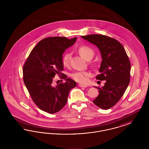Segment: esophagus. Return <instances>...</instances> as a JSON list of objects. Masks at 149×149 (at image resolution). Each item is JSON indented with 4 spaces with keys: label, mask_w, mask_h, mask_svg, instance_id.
Masks as SVG:
<instances>
[{
    "label": "esophagus",
    "mask_w": 149,
    "mask_h": 149,
    "mask_svg": "<svg viewBox=\"0 0 149 149\" xmlns=\"http://www.w3.org/2000/svg\"><path fill=\"white\" fill-rule=\"evenodd\" d=\"M79 85V86H80V87H82V88H86L88 86L86 85H83V84H78Z\"/></svg>",
    "instance_id": "1"
}]
</instances>
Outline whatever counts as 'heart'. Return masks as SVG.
<instances>
[{"mask_svg": "<svg viewBox=\"0 0 149 149\" xmlns=\"http://www.w3.org/2000/svg\"><path fill=\"white\" fill-rule=\"evenodd\" d=\"M78 51L81 56L88 60L92 58L94 55V52L92 49L86 46H80L78 49ZM70 58V52H67L64 54L62 57V64L64 66L67 67L69 66ZM71 77L76 81L85 84L89 81V78L91 77V73L88 71H79L72 73Z\"/></svg>", "mask_w": 149, "mask_h": 149, "instance_id": "1", "label": "heart"}]
</instances>
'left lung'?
I'll list each match as a JSON object with an SVG mask.
<instances>
[{
	"mask_svg": "<svg viewBox=\"0 0 149 149\" xmlns=\"http://www.w3.org/2000/svg\"><path fill=\"white\" fill-rule=\"evenodd\" d=\"M81 37L97 46L102 57L96 79L106 80V83L102 88L94 86L99 90V94L93 102L103 109H109L120 100L130 83L128 57L122 44L113 38L97 34Z\"/></svg>",
	"mask_w": 149,
	"mask_h": 149,
	"instance_id": "left-lung-1",
	"label": "left lung"
}]
</instances>
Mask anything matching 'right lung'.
I'll return each instance as SVG.
<instances>
[{
	"label": "right lung",
	"instance_id": "right-lung-1",
	"mask_svg": "<svg viewBox=\"0 0 149 149\" xmlns=\"http://www.w3.org/2000/svg\"><path fill=\"white\" fill-rule=\"evenodd\" d=\"M77 40L64 37H47L31 51L23 67V77L31 98L40 109L50 114L60 111L66 104L69 93L76 81L61 72L64 70L63 54ZM63 74L65 83L52 84L55 74Z\"/></svg>",
	"mask_w": 149,
	"mask_h": 149
}]
</instances>
